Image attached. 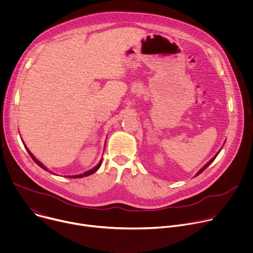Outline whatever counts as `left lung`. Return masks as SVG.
<instances>
[{
	"mask_svg": "<svg viewBox=\"0 0 253 253\" xmlns=\"http://www.w3.org/2000/svg\"><path fill=\"white\" fill-rule=\"evenodd\" d=\"M218 153H219V152H218ZM218 153H217V154H216V155H215V156H214V157H213V158H212V159H211V160H210V161H209V162H208L207 164H205V165H204V166H203V167H202V168H201V169L199 170V172L197 173V175H199L200 173H202V172H203V171H204V170H205V169H206V168H207V167H208V166H209V165H210V164L212 163V161H213V160H214V159L216 158V156H217V155H218Z\"/></svg>",
	"mask_w": 253,
	"mask_h": 253,
	"instance_id": "obj_1",
	"label": "left lung"
}]
</instances>
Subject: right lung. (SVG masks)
<instances>
[{
    "instance_id": "right-lung-1",
    "label": "right lung",
    "mask_w": 253,
    "mask_h": 253,
    "mask_svg": "<svg viewBox=\"0 0 253 253\" xmlns=\"http://www.w3.org/2000/svg\"><path fill=\"white\" fill-rule=\"evenodd\" d=\"M25 147H26V149H27V151H28L29 155L32 157V159H33V160H34L36 163H37V164H38V165H39L41 168H43L44 170H46V171H47L48 169H47V168H46V167H45V166H44V165H43L41 162H39L37 159H36V158L34 157V155H33V154H32V153H31V152L28 150V148H27V146H26V145H25ZM101 163H102V159H101V161L98 163V165H96V166H95L93 169H91V170H89V171H86V172H85V173H83V174H79V175H73V176H68V178H82V177H84V176H89V175L93 174L94 172H96V171H97V170L100 168V166H101Z\"/></svg>"
}]
</instances>
